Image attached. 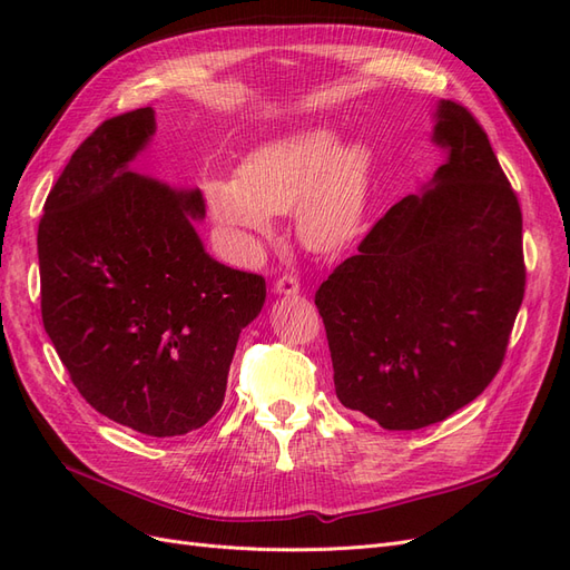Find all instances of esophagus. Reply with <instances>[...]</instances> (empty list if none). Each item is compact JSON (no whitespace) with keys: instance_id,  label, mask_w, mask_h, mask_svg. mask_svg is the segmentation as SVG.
Instances as JSON below:
<instances>
[{"instance_id":"esophagus-1","label":"esophagus","mask_w":570,"mask_h":570,"mask_svg":"<svg viewBox=\"0 0 570 570\" xmlns=\"http://www.w3.org/2000/svg\"><path fill=\"white\" fill-rule=\"evenodd\" d=\"M273 292H275V295H285V297H289V295H297V292H299V281L295 278V275L285 273L283 278L275 281Z\"/></svg>"}]
</instances>
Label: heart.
I'll list each match as a JSON object with an SVG mask.
<instances>
[{
	"label": "heart",
	"mask_w": 570,
	"mask_h": 570,
	"mask_svg": "<svg viewBox=\"0 0 570 570\" xmlns=\"http://www.w3.org/2000/svg\"><path fill=\"white\" fill-rule=\"evenodd\" d=\"M375 157L364 142L344 145L331 128L275 140L239 166L237 180H212L206 199L228 230L254 237L271 230V216L297 214L299 239L314 252L347 249L364 228Z\"/></svg>",
	"instance_id": "obj_1"
}]
</instances>
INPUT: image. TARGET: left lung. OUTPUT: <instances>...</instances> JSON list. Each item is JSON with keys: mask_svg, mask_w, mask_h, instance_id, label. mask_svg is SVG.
Segmentation results:
<instances>
[{"mask_svg": "<svg viewBox=\"0 0 570 570\" xmlns=\"http://www.w3.org/2000/svg\"><path fill=\"white\" fill-rule=\"evenodd\" d=\"M433 180L316 292L337 400L385 430L440 423L502 366L525 292L523 216L485 130L442 99Z\"/></svg>", "mask_w": 570, "mask_h": 570, "instance_id": "obj_1", "label": "left lung"}]
</instances>
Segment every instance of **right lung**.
Listing matches in <instances>:
<instances>
[{"instance_id":"add662e5","label":"right lung","mask_w":570,"mask_h":570,"mask_svg":"<svg viewBox=\"0 0 570 570\" xmlns=\"http://www.w3.org/2000/svg\"><path fill=\"white\" fill-rule=\"evenodd\" d=\"M154 109L105 120L66 164L38 228L42 323L92 409L149 438L214 419L266 281L206 254L199 189L130 170Z\"/></svg>"}]
</instances>
